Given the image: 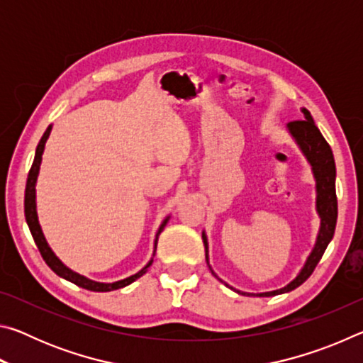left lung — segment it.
Returning a JSON list of instances; mask_svg holds the SVG:
<instances>
[{"label":"left lung","instance_id":"1","mask_svg":"<svg viewBox=\"0 0 363 363\" xmlns=\"http://www.w3.org/2000/svg\"><path fill=\"white\" fill-rule=\"evenodd\" d=\"M303 113H304V120L290 121L286 125V128L293 136V139L296 140L301 152L306 155L307 162L311 163L312 173H314V177H315L317 213L318 216H320V230H318L315 247L312 250L309 257H307L304 267L301 269V272L296 275V279L291 280L286 286L280 288V290L255 294V293H242L225 284L238 294H250V296L266 298V296H275V294L288 293L294 290V288H298L299 285H303L304 281L311 277V274L314 272L315 266L318 264V261L322 259L325 250H327L328 243L331 242V238H333L336 218H337V200H336V189H335L336 167H335L333 152H331V147L322 136V133L318 131V128L315 126L314 120H312L309 110L303 108ZM201 238H203L205 255H206V262H208V240H206L205 232L201 233ZM213 275L216 277V274L214 272Z\"/></svg>","mask_w":363,"mask_h":363}]
</instances>
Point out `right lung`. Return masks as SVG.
Here are the masks:
<instances>
[{
	"label": "right lung",
	"instance_id": "right-lung-1",
	"mask_svg": "<svg viewBox=\"0 0 363 363\" xmlns=\"http://www.w3.org/2000/svg\"><path fill=\"white\" fill-rule=\"evenodd\" d=\"M49 134H51V126H48V130L45 131V134H43L38 147H36L35 160H33L32 168H30V173H28V177H27V187H26V219H27L28 229H30V232H32V237H33V240L36 243V247H38L40 253L43 256V259H45V262L48 264L49 267H51L52 272H56L59 277L69 280V281H72V284H75V285L82 286V288H84V290H89V291H113V290H120V288L133 284L134 280L143 277V275L147 272V269L152 266L153 259H150L145 267L140 269L138 274L131 275V277L123 279V280H118V281H113V284H101V281L89 280V279L83 277V275L73 272V270H70L69 267L64 266L62 261H60L59 257L54 255V251L49 248V245L46 242L45 235H43V230H41L40 223H38V214H36V190H35L36 177H38V173H40L41 157H43V152H45V145H46V140L49 138ZM168 219H169V216L163 220L162 225H160L158 232H157L155 250H153V256H155V251H157L158 235L164 229V225H167Z\"/></svg>",
	"mask_w": 363,
	"mask_h": 363
}]
</instances>
